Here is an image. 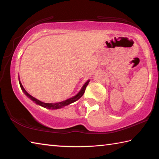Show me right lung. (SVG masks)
Returning a JSON list of instances; mask_svg holds the SVG:
<instances>
[{
    "label": "right lung",
    "instance_id": "right-lung-1",
    "mask_svg": "<svg viewBox=\"0 0 159 159\" xmlns=\"http://www.w3.org/2000/svg\"><path fill=\"white\" fill-rule=\"evenodd\" d=\"M90 82V80H88L87 82H86L84 85L83 86V88H81V90H80V92L77 94L76 96L73 97V98H69L68 99H66V100L62 101V102H57V103H45V102H43L39 100V99H36L35 98H34L33 96H31V95H29V94L26 92L25 90V88L21 85V83L20 80V87H21V89L22 90V91L24 92V93L25 94V95L28 97L29 98H30L32 101L34 102L35 103L39 104V105L43 107H45V108H47V109H60L61 108V107H63L64 106H66V105H69V104L73 103V102L77 101L78 99H80L81 97L83 96V94L85 93V88L87 87V85H88V83Z\"/></svg>",
    "mask_w": 159,
    "mask_h": 159
}]
</instances>
